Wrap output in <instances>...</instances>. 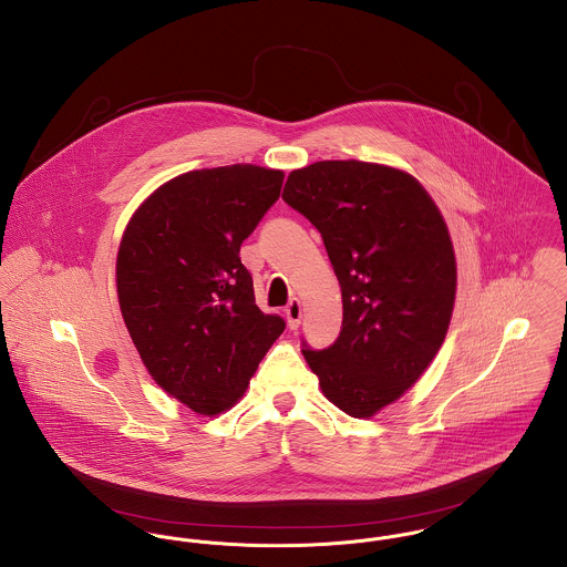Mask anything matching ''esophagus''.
I'll return each mask as SVG.
<instances>
[{
	"mask_svg": "<svg viewBox=\"0 0 567 567\" xmlns=\"http://www.w3.org/2000/svg\"><path fill=\"white\" fill-rule=\"evenodd\" d=\"M285 315H287L289 328H298L300 319H302V302L298 298H293L289 305L285 306Z\"/></svg>",
	"mask_w": 567,
	"mask_h": 567,
	"instance_id": "obj_1",
	"label": "esophagus"
}]
</instances>
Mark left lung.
I'll list each match as a JSON object with an SVG mask.
<instances>
[{
	"mask_svg": "<svg viewBox=\"0 0 567 567\" xmlns=\"http://www.w3.org/2000/svg\"><path fill=\"white\" fill-rule=\"evenodd\" d=\"M282 200L319 233L341 285L343 326L326 349L302 341L323 394L369 419L430 367L455 302V252L436 203L414 176L367 162L293 171Z\"/></svg>",
	"mask_w": 567,
	"mask_h": 567,
	"instance_id": "1",
	"label": "left lung"
}]
</instances>
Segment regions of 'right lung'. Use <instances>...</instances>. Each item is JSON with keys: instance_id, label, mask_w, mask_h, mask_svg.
<instances>
[{"instance_id": "add662e5", "label": "right lung", "mask_w": 567, "mask_h": 567, "mask_svg": "<svg viewBox=\"0 0 567 567\" xmlns=\"http://www.w3.org/2000/svg\"><path fill=\"white\" fill-rule=\"evenodd\" d=\"M282 178L252 164L192 171L155 189L125 228L116 289L131 341L153 380L203 416L237 403L285 330L255 302L239 259Z\"/></svg>"}]
</instances>
